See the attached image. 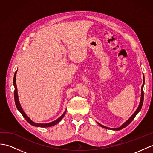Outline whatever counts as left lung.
<instances>
[{"label": "left lung", "instance_id": "1", "mask_svg": "<svg viewBox=\"0 0 153 153\" xmlns=\"http://www.w3.org/2000/svg\"><path fill=\"white\" fill-rule=\"evenodd\" d=\"M144 83H145V79H144V77H143V85H142V86H141V100H140V105H139V106H138V108H137V110H136V111H135L134 112V114L131 117H130L128 120L126 121L125 123L123 124V125H122L120 127H119V128H108V127H106V126H103V125H102L101 124H100V123H98V124L101 126V127H102V128H106V129H111V130H121V129H123V128H125V127H126V126H128L130 123H131L132 121V120H134V117H136V115L137 114V113L139 112V111L141 110V107H142V105H143V98H144V94H143V85H144Z\"/></svg>", "mask_w": 153, "mask_h": 153}]
</instances>
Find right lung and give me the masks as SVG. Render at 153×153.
I'll return each mask as SVG.
<instances>
[{
    "instance_id": "add662e5",
    "label": "right lung",
    "mask_w": 153,
    "mask_h": 153,
    "mask_svg": "<svg viewBox=\"0 0 153 153\" xmlns=\"http://www.w3.org/2000/svg\"><path fill=\"white\" fill-rule=\"evenodd\" d=\"M16 73H17V71H16V73H15L14 74V77H13V85L15 87V90H14V99H15V102H16V107L18 109V110L20 111L21 114L23 115V116L25 117V119L27 121L28 123H29L30 124L33 125V126H38V127H50V126H54L55 125H56L57 123H58L60 121L62 120V119L64 117V116L65 114V112L66 111H65V112L60 117H59L58 120H56L54 121H53L51 123H45V124H43V123H36L33 122L32 121L30 120V119L28 116H27V115L25 114V113L24 112V111L23 110V109H22V108L20 105V103H19V99H18V95H17V85H16Z\"/></svg>"
}]
</instances>
